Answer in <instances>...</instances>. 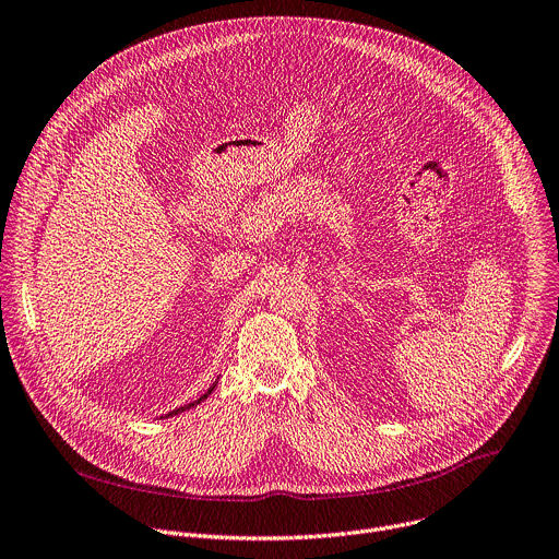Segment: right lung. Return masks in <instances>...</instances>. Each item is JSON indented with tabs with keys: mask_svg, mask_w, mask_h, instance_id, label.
Wrapping results in <instances>:
<instances>
[{
	"mask_svg": "<svg viewBox=\"0 0 559 559\" xmlns=\"http://www.w3.org/2000/svg\"><path fill=\"white\" fill-rule=\"evenodd\" d=\"M215 386H217V384H215ZM215 386H211V389H209V393H206V395H202L198 402H193V404H186V406H181V408H175L173 413H168V417H173V415H179V413H183V411H189V408H193V406L202 404V402H204V400H206V397H209V395L215 391Z\"/></svg>",
	"mask_w": 559,
	"mask_h": 559,
	"instance_id": "add662e5",
	"label": "right lung"
}]
</instances>
